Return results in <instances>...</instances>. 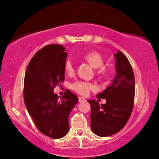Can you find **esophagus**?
Returning a JSON list of instances; mask_svg holds the SVG:
<instances>
[{
	"label": "esophagus",
	"mask_w": 159,
	"mask_h": 159,
	"mask_svg": "<svg viewBox=\"0 0 159 159\" xmlns=\"http://www.w3.org/2000/svg\"><path fill=\"white\" fill-rule=\"evenodd\" d=\"M86 98H84L83 97H79V102H86Z\"/></svg>",
	"instance_id": "esophagus-1"
}]
</instances>
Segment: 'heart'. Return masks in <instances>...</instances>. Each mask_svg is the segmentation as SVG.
Returning <instances> with one entry per match:
<instances>
[{"instance_id": "1", "label": "heart", "mask_w": 159, "mask_h": 159, "mask_svg": "<svg viewBox=\"0 0 159 159\" xmlns=\"http://www.w3.org/2000/svg\"><path fill=\"white\" fill-rule=\"evenodd\" d=\"M83 59L88 63L92 67L96 69V74L99 76H105L107 74V70L104 67V57L100 53L95 51H92L86 53L83 56ZM64 70L67 75H73L74 73V67L71 61L67 60L64 65ZM71 89L80 95H87L92 89H94V86L92 83L87 82L77 81L71 85Z\"/></svg>"}]
</instances>
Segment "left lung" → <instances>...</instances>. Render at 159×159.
Segmentation results:
<instances>
[{"label":"left lung","mask_w":159,"mask_h":159,"mask_svg":"<svg viewBox=\"0 0 159 159\" xmlns=\"http://www.w3.org/2000/svg\"><path fill=\"white\" fill-rule=\"evenodd\" d=\"M116 76L111 85L96 97L106 99L105 105L89 100L91 105V129L98 136L117 134L127 124L134 103L135 80L133 68L125 55L114 54Z\"/></svg>","instance_id":"1"}]
</instances>
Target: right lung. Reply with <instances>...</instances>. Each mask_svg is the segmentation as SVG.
I'll return each instance as SVG.
<instances>
[{
	"label": "right lung",
	"mask_w": 159,
	"mask_h": 159,
	"mask_svg": "<svg viewBox=\"0 0 159 159\" xmlns=\"http://www.w3.org/2000/svg\"><path fill=\"white\" fill-rule=\"evenodd\" d=\"M61 45H48L39 50L29 63L24 79L25 105L42 134L53 139L69 131L68 117L78 97L66 89L57 96L54 88L64 80L67 54Z\"/></svg>",
	"instance_id": "1"
}]
</instances>
